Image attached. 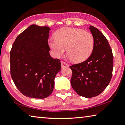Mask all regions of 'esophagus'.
Masks as SVG:
<instances>
[{
  "instance_id": "obj_1",
  "label": "esophagus",
  "mask_w": 125,
  "mask_h": 125,
  "mask_svg": "<svg viewBox=\"0 0 125 125\" xmlns=\"http://www.w3.org/2000/svg\"><path fill=\"white\" fill-rule=\"evenodd\" d=\"M61 64H62V67H67L69 66V65H68L67 63H66L64 62H61Z\"/></svg>"
}]
</instances>
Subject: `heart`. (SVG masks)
Here are the masks:
<instances>
[{"label":"heart","instance_id":"1","mask_svg":"<svg viewBox=\"0 0 125 125\" xmlns=\"http://www.w3.org/2000/svg\"><path fill=\"white\" fill-rule=\"evenodd\" d=\"M54 37L48 40V45L56 58L62 55L67 48L70 60L79 63L86 60L93 52L95 41L90 32L65 27L58 30Z\"/></svg>","mask_w":125,"mask_h":125}]
</instances>
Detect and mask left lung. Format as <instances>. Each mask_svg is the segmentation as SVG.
<instances>
[{
	"label": "left lung",
	"instance_id": "left-lung-1",
	"mask_svg": "<svg viewBox=\"0 0 125 125\" xmlns=\"http://www.w3.org/2000/svg\"><path fill=\"white\" fill-rule=\"evenodd\" d=\"M95 43L91 55L84 62L72 65L71 84L79 95L97 96L107 88L112 77L113 55L107 39L97 28L90 26Z\"/></svg>",
	"mask_w": 125,
	"mask_h": 125
}]
</instances>
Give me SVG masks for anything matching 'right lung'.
Wrapping results in <instances>:
<instances>
[{
	"instance_id": "1",
	"label": "right lung",
	"mask_w": 125,
	"mask_h": 125,
	"mask_svg": "<svg viewBox=\"0 0 125 125\" xmlns=\"http://www.w3.org/2000/svg\"><path fill=\"white\" fill-rule=\"evenodd\" d=\"M50 28L31 25L16 37L10 51V73L16 86L27 97L42 98L51 95L56 74L61 70L58 59L49 54Z\"/></svg>"
}]
</instances>
